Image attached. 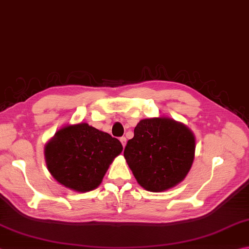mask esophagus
Wrapping results in <instances>:
<instances>
[{
	"instance_id": "obj_1",
	"label": "esophagus",
	"mask_w": 249,
	"mask_h": 249,
	"mask_svg": "<svg viewBox=\"0 0 249 249\" xmlns=\"http://www.w3.org/2000/svg\"><path fill=\"white\" fill-rule=\"evenodd\" d=\"M120 142H121V144H122V146H125V143H127V139H125L124 137H121L120 138Z\"/></svg>"
}]
</instances>
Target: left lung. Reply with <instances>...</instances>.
I'll return each mask as SVG.
<instances>
[{"instance_id": "left-lung-1", "label": "left lung", "mask_w": 249, "mask_h": 249, "mask_svg": "<svg viewBox=\"0 0 249 249\" xmlns=\"http://www.w3.org/2000/svg\"><path fill=\"white\" fill-rule=\"evenodd\" d=\"M195 149V137L185 124L160 117L139 122L124 155L140 186L159 193L184 179Z\"/></svg>"}]
</instances>
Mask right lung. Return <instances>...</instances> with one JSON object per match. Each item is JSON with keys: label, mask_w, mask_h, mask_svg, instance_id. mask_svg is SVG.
<instances>
[{"label": "right lung", "mask_w": 249, "mask_h": 249, "mask_svg": "<svg viewBox=\"0 0 249 249\" xmlns=\"http://www.w3.org/2000/svg\"><path fill=\"white\" fill-rule=\"evenodd\" d=\"M122 151L120 141L87 124L59 130L45 149L48 169L56 181L78 193L93 190L113 159Z\"/></svg>", "instance_id": "obj_1"}]
</instances>
